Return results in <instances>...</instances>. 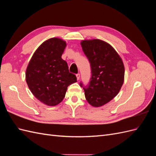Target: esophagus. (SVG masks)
<instances>
[{"label": "esophagus", "mask_w": 156, "mask_h": 156, "mask_svg": "<svg viewBox=\"0 0 156 156\" xmlns=\"http://www.w3.org/2000/svg\"><path fill=\"white\" fill-rule=\"evenodd\" d=\"M76 77H77V80H79V78H80V74H79V73L76 74Z\"/></svg>", "instance_id": "34e87169"}]
</instances>
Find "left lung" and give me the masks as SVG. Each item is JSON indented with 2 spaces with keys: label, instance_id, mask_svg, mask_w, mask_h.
Masks as SVG:
<instances>
[{
  "label": "left lung",
  "instance_id": "obj_1",
  "mask_svg": "<svg viewBox=\"0 0 156 156\" xmlns=\"http://www.w3.org/2000/svg\"><path fill=\"white\" fill-rule=\"evenodd\" d=\"M82 49L90 64L92 76L83 87L92 106L98 107L112 100L120 90L124 80V66L119 55L107 42L98 39L83 40ZM83 87V83H80Z\"/></svg>",
  "mask_w": 156,
  "mask_h": 156
}]
</instances>
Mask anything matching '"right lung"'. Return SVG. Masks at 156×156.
I'll use <instances>...</instances> for the list:
<instances>
[{
  "label": "right lung",
  "instance_id": "1",
  "mask_svg": "<svg viewBox=\"0 0 156 156\" xmlns=\"http://www.w3.org/2000/svg\"><path fill=\"white\" fill-rule=\"evenodd\" d=\"M66 41L53 37L44 41L36 49L28 64L26 81L37 100L49 106L63 100L68 87L77 82V77L69 72L62 55Z\"/></svg>",
  "mask_w": 156,
  "mask_h": 156
}]
</instances>
